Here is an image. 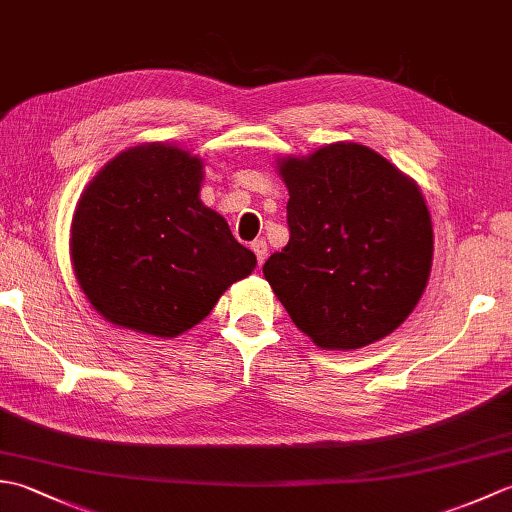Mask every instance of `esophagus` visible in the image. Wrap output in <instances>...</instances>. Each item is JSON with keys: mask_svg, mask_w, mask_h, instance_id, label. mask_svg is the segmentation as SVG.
<instances>
[{"mask_svg": "<svg viewBox=\"0 0 512 512\" xmlns=\"http://www.w3.org/2000/svg\"><path fill=\"white\" fill-rule=\"evenodd\" d=\"M250 248H253V253L257 255V264L262 266V264H264V259H266V255H268V244L264 242V239H255V242L250 244Z\"/></svg>", "mask_w": 512, "mask_h": 512, "instance_id": "1", "label": "esophagus"}]
</instances>
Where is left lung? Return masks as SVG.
I'll list each match as a JSON object with an SVG mask.
<instances>
[{"label":"left lung","mask_w":512,"mask_h":512,"mask_svg":"<svg viewBox=\"0 0 512 512\" xmlns=\"http://www.w3.org/2000/svg\"><path fill=\"white\" fill-rule=\"evenodd\" d=\"M288 244L264 277L323 350H356L394 332L427 288L433 231L416 182L369 147L336 143L279 165Z\"/></svg>","instance_id":"obj_1"}]
</instances>
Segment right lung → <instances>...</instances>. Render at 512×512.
I'll use <instances>...</instances> for the list:
<instances>
[{
    "label": "right lung",
    "mask_w": 512,
    "mask_h": 512,
    "mask_svg": "<svg viewBox=\"0 0 512 512\" xmlns=\"http://www.w3.org/2000/svg\"><path fill=\"white\" fill-rule=\"evenodd\" d=\"M202 162L178 147L140 145L99 171L76 206V279L107 321L178 336L244 279L255 255L200 202Z\"/></svg>",
    "instance_id": "obj_1"
}]
</instances>
